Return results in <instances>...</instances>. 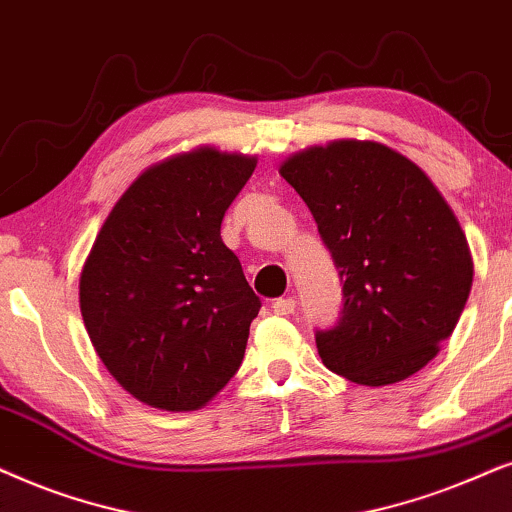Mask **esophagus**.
<instances>
[{"mask_svg": "<svg viewBox=\"0 0 512 512\" xmlns=\"http://www.w3.org/2000/svg\"><path fill=\"white\" fill-rule=\"evenodd\" d=\"M295 306L297 302L292 297H278L274 299V304H271V309H274L276 316H290V313H295Z\"/></svg>", "mask_w": 512, "mask_h": 512, "instance_id": "1", "label": "esophagus"}]
</instances>
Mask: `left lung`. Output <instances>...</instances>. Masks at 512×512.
I'll list each match as a JSON object with an SVG mask.
<instances>
[{"mask_svg":"<svg viewBox=\"0 0 512 512\" xmlns=\"http://www.w3.org/2000/svg\"><path fill=\"white\" fill-rule=\"evenodd\" d=\"M309 206L342 281V311L316 346L365 386L419 372L452 335L473 285L468 241L417 163L379 142L339 140L281 166Z\"/></svg>","mask_w":512,"mask_h":512,"instance_id":"left-lung-1","label":"left lung"}]
</instances>
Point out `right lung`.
<instances>
[{
    "label": "right lung",
    "instance_id": "right-lung-1",
    "mask_svg": "<svg viewBox=\"0 0 512 512\" xmlns=\"http://www.w3.org/2000/svg\"><path fill=\"white\" fill-rule=\"evenodd\" d=\"M257 161L203 147L142 173L95 238L79 281L88 337L142 403L199 410L241 367L260 297L222 243Z\"/></svg>",
    "mask_w": 512,
    "mask_h": 512
}]
</instances>
